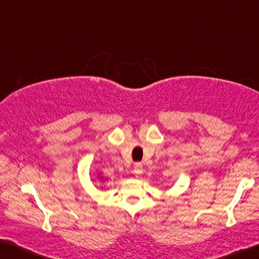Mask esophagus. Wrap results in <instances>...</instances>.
<instances>
[{"instance_id":"34e87169","label":"esophagus","mask_w":259,"mask_h":259,"mask_svg":"<svg viewBox=\"0 0 259 259\" xmlns=\"http://www.w3.org/2000/svg\"><path fill=\"white\" fill-rule=\"evenodd\" d=\"M134 173L136 177H140L143 173V165L141 163H136L135 164V168H134Z\"/></svg>"}]
</instances>
